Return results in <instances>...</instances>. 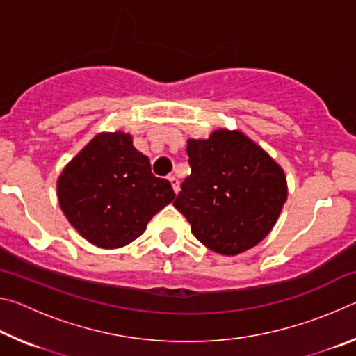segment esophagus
I'll use <instances>...</instances> for the list:
<instances>
[{
    "instance_id": "34e87169",
    "label": "esophagus",
    "mask_w": 356,
    "mask_h": 356,
    "mask_svg": "<svg viewBox=\"0 0 356 356\" xmlns=\"http://www.w3.org/2000/svg\"><path fill=\"white\" fill-rule=\"evenodd\" d=\"M168 179H170V182H171V185H172V190H174V193H179V190H180V186H179V179H177L176 176H170Z\"/></svg>"
}]
</instances>
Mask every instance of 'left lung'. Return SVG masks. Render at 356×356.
Here are the masks:
<instances>
[{"label":"left lung","instance_id":"left-lung-1","mask_svg":"<svg viewBox=\"0 0 356 356\" xmlns=\"http://www.w3.org/2000/svg\"><path fill=\"white\" fill-rule=\"evenodd\" d=\"M191 172L174 207L200 242L237 256L268 236L287 200L284 170L240 130L216 129L186 141Z\"/></svg>","mask_w":356,"mask_h":356}]
</instances>
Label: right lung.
<instances>
[{
	"instance_id": "add662e5",
	"label": "right lung",
	"mask_w": 356,
	"mask_h": 356,
	"mask_svg": "<svg viewBox=\"0 0 356 356\" xmlns=\"http://www.w3.org/2000/svg\"><path fill=\"white\" fill-rule=\"evenodd\" d=\"M125 131L95 135L58 177L63 213L99 248H122L146 231L150 218L172 202L171 184L150 172L149 156Z\"/></svg>"
}]
</instances>
